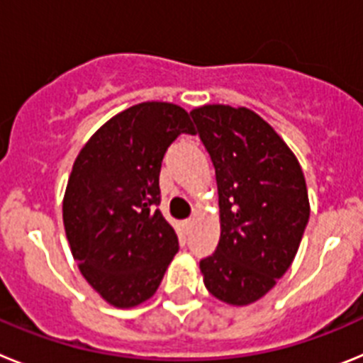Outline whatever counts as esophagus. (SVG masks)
<instances>
[{
	"mask_svg": "<svg viewBox=\"0 0 363 363\" xmlns=\"http://www.w3.org/2000/svg\"><path fill=\"white\" fill-rule=\"evenodd\" d=\"M192 223H194V220H192V218H189V220H185V221H184V225L187 227V229H191Z\"/></svg>",
	"mask_w": 363,
	"mask_h": 363,
	"instance_id": "34e87169",
	"label": "esophagus"
}]
</instances>
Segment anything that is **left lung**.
I'll return each instance as SVG.
<instances>
[{
  "label": "left lung",
  "instance_id": "8db88e82",
  "mask_svg": "<svg viewBox=\"0 0 363 363\" xmlns=\"http://www.w3.org/2000/svg\"><path fill=\"white\" fill-rule=\"evenodd\" d=\"M191 116L220 198V242L200 262L205 287L230 306H247L293 264L311 213L306 178L284 140L249 108L205 105Z\"/></svg>",
  "mask_w": 363,
  "mask_h": 363
}]
</instances>
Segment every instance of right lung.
I'll use <instances>...</instances> for the list:
<instances>
[{
    "mask_svg": "<svg viewBox=\"0 0 363 363\" xmlns=\"http://www.w3.org/2000/svg\"><path fill=\"white\" fill-rule=\"evenodd\" d=\"M179 134H194L178 105H134L86 142L63 198V223L85 280L114 307L149 300L178 252L158 211L160 171Z\"/></svg>",
    "mask_w": 363,
    "mask_h": 363,
    "instance_id": "add662e5",
    "label": "right lung"
}]
</instances>
